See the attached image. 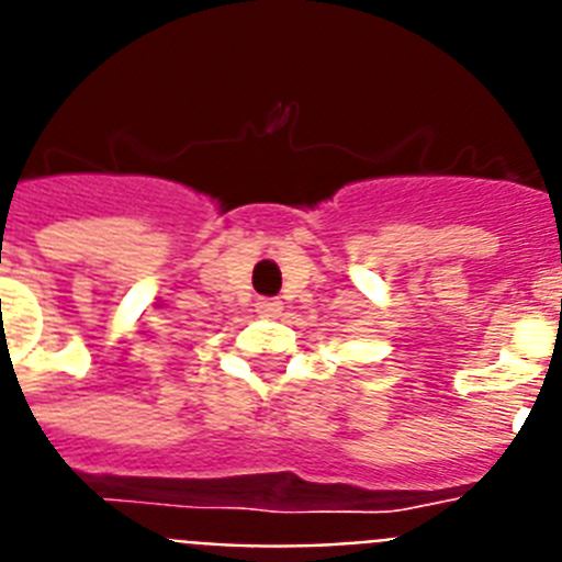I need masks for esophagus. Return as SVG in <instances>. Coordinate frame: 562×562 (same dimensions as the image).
Here are the masks:
<instances>
[{"mask_svg": "<svg viewBox=\"0 0 562 562\" xmlns=\"http://www.w3.org/2000/svg\"><path fill=\"white\" fill-rule=\"evenodd\" d=\"M257 314H260L262 319H277V316L282 314V300L262 296V300H257Z\"/></svg>", "mask_w": 562, "mask_h": 562, "instance_id": "1", "label": "esophagus"}]
</instances>
